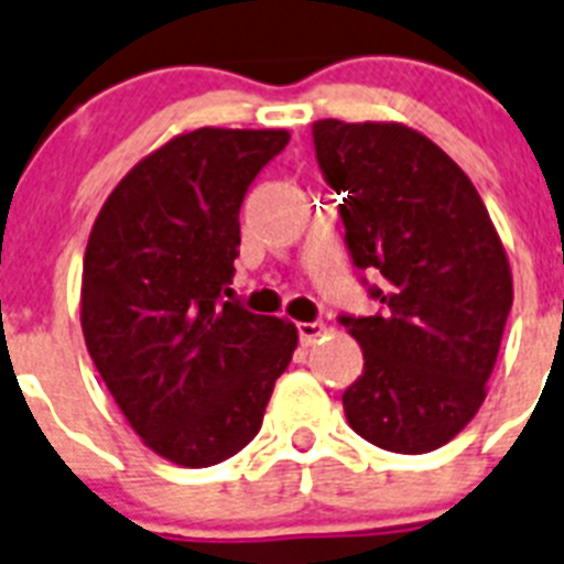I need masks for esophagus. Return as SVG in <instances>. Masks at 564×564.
Listing matches in <instances>:
<instances>
[{"label": "esophagus", "instance_id": "esophagus-1", "mask_svg": "<svg viewBox=\"0 0 564 564\" xmlns=\"http://www.w3.org/2000/svg\"><path fill=\"white\" fill-rule=\"evenodd\" d=\"M326 332V323L312 321V323H297V337H301V346H312L317 337Z\"/></svg>", "mask_w": 564, "mask_h": 564}]
</instances>
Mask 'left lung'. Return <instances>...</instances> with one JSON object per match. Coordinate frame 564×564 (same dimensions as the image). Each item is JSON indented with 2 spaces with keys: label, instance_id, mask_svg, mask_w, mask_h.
<instances>
[{
  "label": "left lung",
  "instance_id": "8db88e82",
  "mask_svg": "<svg viewBox=\"0 0 564 564\" xmlns=\"http://www.w3.org/2000/svg\"><path fill=\"white\" fill-rule=\"evenodd\" d=\"M312 139L351 263L380 278L375 315H340L364 349L346 420L386 452H434L486 400L513 303L506 249L471 178L417 130L323 119Z\"/></svg>",
  "mask_w": 564,
  "mask_h": 564
}]
</instances>
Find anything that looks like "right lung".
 <instances>
[{"label": "right lung", "instance_id": "right-lung-1", "mask_svg": "<svg viewBox=\"0 0 564 564\" xmlns=\"http://www.w3.org/2000/svg\"><path fill=\"white\" fill-rule=\"evenodd\" d=\"M286 130L200 127L130 170L93 224L82 332L127 423L155 454L207 468L258 434L297 346L281 317L227 301L243 195Z\"/></svg>", "mask_w": 564, "mask_h": 564}]
</instances>
